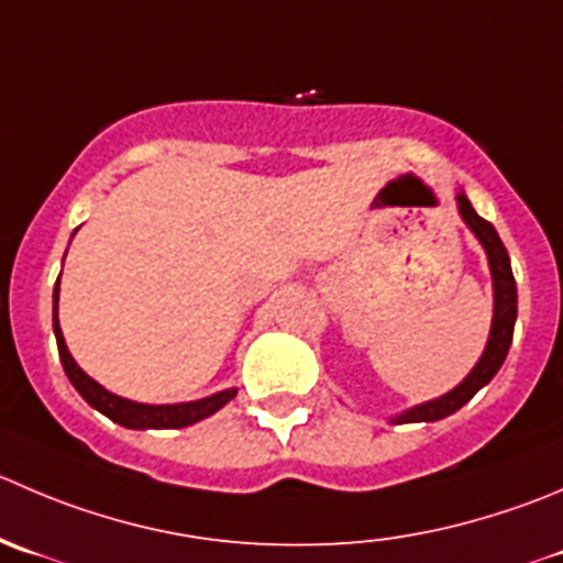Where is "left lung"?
Returning a JSON list of instances; mask_svg holds the SVG:
<instances>
[{
  "label": "left lung",
  "instance_id": "8db88e82",
  "mask_svg": "<svg viewBox=\"0 0 563 563\" xmlns=\"http://www.w3.org/2000/svg\"><path fill=\"white\" fill-rule=\"evenodd\" d=\"M460 200V214L462 220L471 225V231L476 233L478 242L484 244L489 258V269H493V286H495V316H493V330H489L487 349H484L482 360L476 363V368L467 374V379L460 387H454L445 396L434 398L429 404H420V407L407 409L398 418H393L396 423H420V420H440L445 415H454L456 409L465 407L495 374L504 365L506 354H509L511 335H515V319H517V283L511 275L509 253H506L504 242H500L498 231L493 228V222H487L484 217H478L473 211L471 200L465 195H456Z\"/></svg>",
  "mask_w": 563,
  "mask_h": 563
}]
</instances>
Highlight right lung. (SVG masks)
<instances>
[{
	"label": "right lung",
	"mask_w": 563,
	"mask_h": 563,
	"mask_svg": "<svg viewBox=\"0 0 563 563\" xmlns=\"http://www.w3.org/2000/svg\"><path fill=\"white\" fill-rule=\"evenodd\" d=\"M57 297H59V280L54 286V335H57V349H59V360H63V368L68 374L70 385L81 393L90 407H96L98 412L107 415L109 420L120 423L125 429H181L189 427V423H198V420L209 418L214 415L217 409L225 407L236 390H222L214 393L209 398H200V401H189V404H162V407H154V404H136L129 401V398H120L114 393L103 390L98 382H92L85 371L76 365V360L70 357L68 346H65L63 330H59V319H57Z\"/></svg>",
	"instance_id": "1"
}]
</instances>
